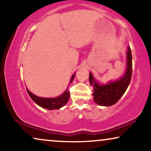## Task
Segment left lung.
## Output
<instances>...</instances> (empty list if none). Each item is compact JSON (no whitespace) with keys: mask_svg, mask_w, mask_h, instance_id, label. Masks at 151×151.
Wrapping results in <instances>:
<instances>
[{"mask_svg":"<svg viewBox=\"0 0 151 151\" xmlns=\"http://www.w3.org/2000/svg\"><path fill=\"white\" fill-rule=\"evenodd\" d=\"M127 68L122 78L116 82H110L107 85H100L89 73L91 86L93 87V96L97 104L102 106H111L118 101L129 86L132 76V55L131 48L127 51Z\"/></svg>","mask_w":151,"mask_h":151,"instance_id":"left-lung-1","label":"left lung"}]
</instances>
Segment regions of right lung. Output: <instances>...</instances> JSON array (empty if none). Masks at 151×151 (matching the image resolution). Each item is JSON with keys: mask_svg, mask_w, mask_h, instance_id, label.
Here are the masks:
<instances>
[{"mask_svg": "<svg viewBox=\"0 0 151 151\" xmlns=\"http://www.w3.org/2000/svg\"><path fill=\"white\" fill-rule=\"evenodd\" d=\"M75 77V74L73 75L71 77V81L70 82L71 83V82L73 81V78ZM28 94L29 95L31 98L37 104L40 106L42 108L49 109V110H52V109H58L61 108L62 106H63L64 105H65L68 102L69 97H70V93L69 91L68 90V88L65 91V93L62 95V96L58 97L55 98H40L35 96L33 93H32L27 88Z\"/></svg>", "mask_w": 151, "mask_h": 151, "instance_id": "right-lung-1", "label": "right lung"}]
</instances>
